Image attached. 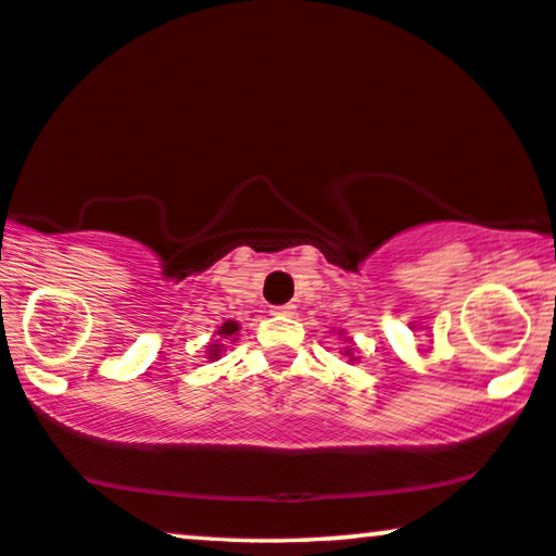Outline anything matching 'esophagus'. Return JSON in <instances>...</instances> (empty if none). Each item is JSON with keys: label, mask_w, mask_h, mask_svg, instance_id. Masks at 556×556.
<instances>
[{"label": "esophagus", "mask_w": 556, "mask_h": 556, "mask_svg": "<svg viewBox=\"0 0 556 556\" xmlns=\"http://www.w3.org/2000/svg\"><path fill=\"white\" fill-rule=\"evenodd\" d=\"M293 308L295 305H273L270 313L273 316H293Z\"/></svg>", "instance_id": "1"}]
</instances>
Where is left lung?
I'll use <instances>...</instances> for the list:
<instances>
[{
    "label": "left lung",
    "instance_id": "obj_1",
    "mask_svg": "<svg viewBox=\"0 0 556 556\" xmlns=\"http://www.w3.org/2000/svg\"><path fill=\"white\" fill-rule=\"evenodd\" d=\"M345 341H351V338H345ZM343 356H345V358H349V361H356V351H353V345H345Z\"/></svg>",
    "mask_w": 556,
    "mask_h": 556
}]
</instances>
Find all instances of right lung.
Wrapping results in <instances>:
<instances>
[{
	"label": "right lung",
	"mask_w": 556,
	"mask_h": 556,
	"mask_svg": "<svg viewBox=\"0 0 556 556\" xmlns=\"http://www.w3.org/2000/svg\"><path fill=\"white\" fill-rule=\"evenodd\" d=\"M238 331H240V326L236 324V320H225V324L218 328V331H215V341L207 345V358L211 361H218L220 356H223V351H225V338H232V336H238Z\"/></svg>",
	"instance_id": "add662e5"
}]
</instances>
